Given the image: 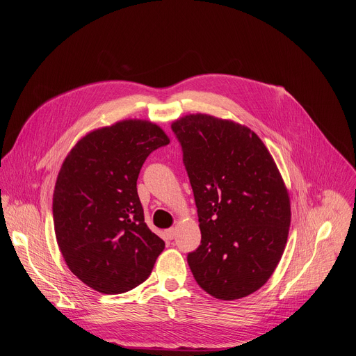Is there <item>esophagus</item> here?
<instances>
[{"instance_id": "obj_1", "label": "esophagus", "mask_w": 356, "mask_h": 356, "mask_svg": "<svg viewBox=\"0 0 356 356\" xmlns=\"http://www.w3.org/2000/svg\"><path fill=\"white\" fill-rule=\"evenodd\" d=\"M165 234H166V236H168L169 239H173V238L176 236V229H175V228H169V229L165 231Z\"/></svg>"}]
</instances>
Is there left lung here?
<instances>
[{
  "instance_id": "8db88e82",
  "label": "left lung",
  "mask_w": 356,
  "mask_h": 356,
  "mask_svg": "<svg viewBox=\"0 0 356 356\" xmlns=\"http://www.w3.org/2000/svg\"><path fill=\"white\" fill-rule=\"evenodd\" d=\"M194 193L201 245L187 262L198 286L220 300L259 290L287 242L290 197L262 139L209 114L172 124Z\"/></svg>"
}]
</instances>
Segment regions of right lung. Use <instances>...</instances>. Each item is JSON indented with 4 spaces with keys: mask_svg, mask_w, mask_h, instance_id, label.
<instances>
[{
    "mask_svg": "<svg viewBox=\"0 0 356 356\" xmlns=\"http://www.w3.org/2000/svg\"><path fill=\"white\" fill-rule=\"evenodd\" d=\"M170 142L146 120H122L86 134L59 170L55 234L72 273L88 287L120 294L145 282L165 242L143 218L136 180L150 152Z\"/></svg>",
    "mask_w": 356,
    "mask_h": 356,
    "instance_id": "1",
    "label": "right lung"
}]
</instances>
